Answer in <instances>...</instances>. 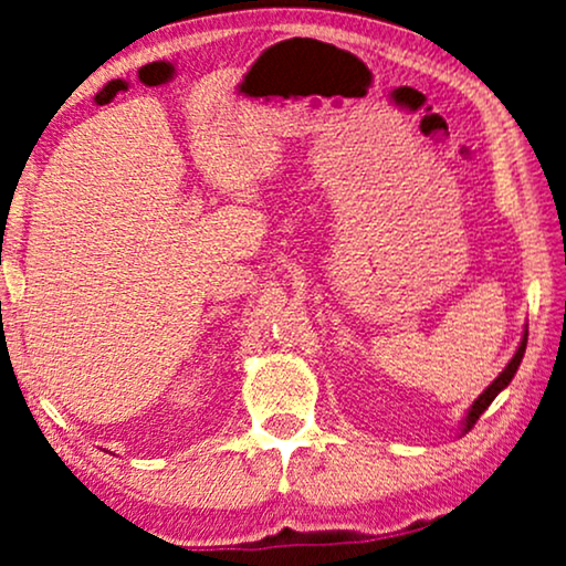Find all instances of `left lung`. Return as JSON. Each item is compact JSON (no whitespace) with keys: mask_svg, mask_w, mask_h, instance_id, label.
Returning a JSON list of instances; mask_svg holds the SVG:
<instances>
[{"mask_svg":"<svg viewBox=\"0 0 566 566\" xmlns=\"http://www.w3.org/2000/svg\"><path fill=\"white\" fill-rule=\"evenodd\" d=\"M525 345H528V329L523 332V339H521V345H517V350H515V355H513V360L507 363L505 366V370H502V374L494 378V381L486 386L484 389V394H479V399L474 401V405L469 407V412H467V420H463V432H469L471 428H474L476 424V420L479 417L484 415V409L492 405L494 401V397H497V394L505 389V386L513 381V376H515V370H517V366H521V360H523V353H525Z\"/></svg>","mask_w":566,"mask_h":566,"instance_id":"1","label":"left lung"}]
</instances>
